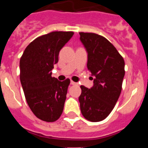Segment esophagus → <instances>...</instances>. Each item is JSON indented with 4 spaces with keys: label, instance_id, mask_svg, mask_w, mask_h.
Listing matches in <instances>:
<instances>
[{
    "label": "esophagus",
    "instance_id": "34e87169",
    "mask_svg": "<svg viewBox=\"0 0 148 148\" xmlns=\"http://www.w3.org/2000/svg\"><path fill=\"white\" fill-rule=\"evenodd\" d=\"M70 84H72V85H78V83L73 82V81H71V82H70Z\"/></svg>",
    "mask_w": 148,
    "mask_h": 148
}]
</instances>
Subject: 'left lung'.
Wrapping results in <instances>:
<instances>
[{
	"label": "left lung",
	"mask_w": 148,
	"mask_h": 148,
	"mask_svg": "<svg viewBox=\"0 0 148 148\" xmlns=\"http://www.w3.org/2000/svg\"><path fill=\"white\" fill-rule=\"evenodd\" d=\"M87 53V69L93 86H81L78 98L81 112L92 122L104 120L111 113L121 94L125 76V61L114 46L103 36L79 32Z\"/></svg>",
	"instance_id": "8db88e82"
}]
</instances>
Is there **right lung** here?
<instances>
[{
    "label": "right lung",
    "mask_w": 148,
    "mask_h": 148,
    "mask_svg": "<svg viewBox=\"0 0 148 148\" xmlns=\"http://www.w3.org/2000/svg\"><path fill=\"white\" fill-rule=\"evenodd\" d=\"M73 32H52L30 43L20 60V80L29 107L36 117L53 122L62 114L70 79L52 77L58 54Z\"/></svg>",
    "instance_id": "obj_1"
}]
</instances>
